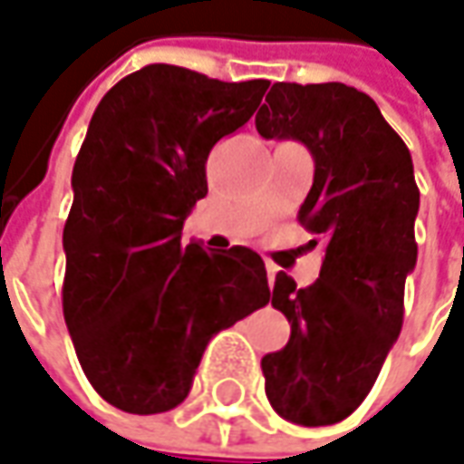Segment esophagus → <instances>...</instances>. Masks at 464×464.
Wrapping results in <instances>:
<instances>
[{"label": "esophagus", "instance_id": "obj_1", "mask_svg": "<svg viewBox=\"0 0 464 464\" xmlns=\"http://www.w3.org/2000/svg\"><path fill=\"white\" fill-rule=\"evenodd\" d=\"M266 268H268V278H270V283H273V278H276V266H273V263H268Z\"/></svg>", "mask_w": 464, "mask_h": 464}]
</instances>
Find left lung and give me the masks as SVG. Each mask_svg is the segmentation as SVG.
Segmentation results:
<instances>
[{"mask_svg": "<svg viewBox=\"0 0 464 464\" xmlns=\"http://www.w3.org/2000/svg\"><path fill=\"white\" fill-rule=\"evenodd\" d=\"M255 127L266 140L309 148L314 183L298 222L324 239L312 285L276 276L270 304L291 337L260 362L266 396L285 421L337 424L365 401L401 334L403 285L416 266L411 152L368 94L337 81L273 83Z\"/></svg>", "mask_w": 464, "mask_h": 464, "instance_id": "left-lung-1", "label": "left lung"}]
</instances>
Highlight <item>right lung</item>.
Here are the masks:
<instances>
[{
  "label": "right lung",
  "instance_id": "add662e5",
  "mask_svg": "<svg viewBox=\"0 0 464 464\" xmlns=\"http://www.w3.org/2000/svg\"><path fill=\"white\" fill-rule=\"evenodd\" d=\"M268 86L152 63L114 83L89 122L63 227V316L89 383L122 411L176 409L211 337L270 301L250 247L181 242L211 148Z\"/></svg>",
  "mask_w": 464,
  "mask_h": 464
}]
</instances>
